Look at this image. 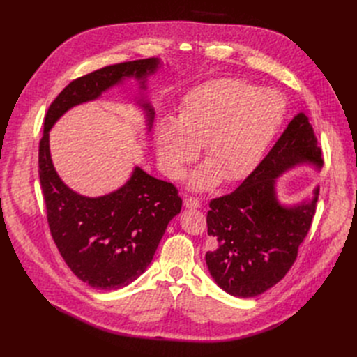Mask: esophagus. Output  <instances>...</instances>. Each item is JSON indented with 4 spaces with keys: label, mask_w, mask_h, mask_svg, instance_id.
Segmentation results:
<instances>
[{
    "label": "esophagus",
    "mask_w": 357,
    "mask_h": 357,
    "mask_svg": "<svg viewBox=\"0 0 357 357\" xmlns=\"http://www.w3.org/2000/svg\"><path fill=\"white\" fill-rule=\"evenodd\" d=\"M183 205H185L186 208H199L201 207V201L198 198L188 197V198H185Z\"/></svg>",
    "instance_id": "esophagus-1"
}]
</instances>
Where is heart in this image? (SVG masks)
Masks as SVG:
<instances>
[{
	"label": "heart",
	"mask_w": 357,
	"mask_h": 357,
	"mask_svg": "<svg viewBox=\"0 0 357 357\" xmlns=\"http://www.w3.org/2000/svg\"><path fill=\"white\" fill-rule=\"evenodd\" d=\"M285 114V98L273 88L240 78L207 81L182 98L174 121L158 124V159L169 178L181 179L202 144L207 162L192 175V188L240 181L257 167Z\"/></svg>",
	"instance_id": "b5f03b06"
}]
</instances>
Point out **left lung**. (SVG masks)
I'll return each mask as SVG.
<instances>
[{
  "label": "left lung",
  "mask_w": 357,
  "mask_h": 357,
  "mask_svg": "<svg viewBox=\"0 0 357 357\" xmlns=\"http://www.w3.org/2000/svg\"><path fill=\"white\" fill-rule=\"evenodd\" d=\"M308 163L321 169L312 126L304 112L295 116L266 158L227 195L210 201L207 214L211 250L205 253L217 285L238 298L264 294L282 279L310 231L320 188L312 198L282 205L276 198V179L288 169Z\"/></svg>",
  "instance_id": "8db88e82"
}]
</instances>
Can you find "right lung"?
Returning a JSON list of instances; mask_svg holds the SVG:
<instances>
[{
	"label": "right lung",
	"mask_w": 357,
	"mask_h": 357,
	"mask_svg": "<svg viewBox=\"0 0 357 357\" xmlns=\"http://www.w3.org/2000/svg\"><path fill=\"white\" fill-rule=\"evenodd\" d=\"M158 58L109 65L72 81L50 104L39 143V176L47 222L56 248L69 269L97 289H119L136 280L150 265L169 221L181 213L176 186L156 179L139 166L117 191L98 198L73 192L56 174L49 150V130L65 112L97 100L126 78H136L146 89L149 75L158 70ZM147 127L155 111L140 100Z\"/></svg>",
	"instance_id": "right-lung-1"
}]
</instances>
